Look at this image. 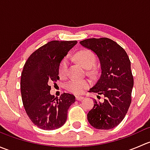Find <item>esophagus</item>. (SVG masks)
I'll return each instance as SVG.
<instances>
[{"instance_id":"1","label":"esophagus","mask_w":150,"mask_h":150,"mask_svg":"<svg viewBox=\"0 0 150 150\" xmlns=\"http://www.w3.org/2000/svg\"><path fill=\"white\" fill-rule=\"evenodd\" d=\"M75 99H76L78 101H81L83 99V96H75Z\"/></svg>"}]
</instances>
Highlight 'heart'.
Instances as JSON below:
<instances>
[{"mask_svg":"<svg viewBox=\"0 0 150 150\" xmlns=\"http://www.w3.org/2000/svg\"><path fill=\"white\" fill-rule=\"evenodd\" d=\"M75 59L79 64L85 68H91L94 65L96 58L93 53L87 49L81 50L75 55ZM68 61L64 58L59 66V74L61 77L66 76L67 72ZM90 85V81L88 80L72 79L67 83L66 88L69 92L75 94H80L87 88Z\"/></svg>","mask_w":150,"mask_h":150,"instance_id":"1","label":"heart"}]
</instances>
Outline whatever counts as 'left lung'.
I'll use <instances>...</instances> for the list:
<instances>
[{
    "label": "left lung",
    "instance_id": "obj_1",
    "mask_svg": "<svg viewBox=\"0 0 150 150\" xmlns=\"http://www.w3.org/2000/svg\"><path fill=\"white\" fill-rule=\"evenodd\" d=\"M80 43L96 54L102 69L89 92L104 95V101L94 99L88 120L96 129H112L121 122L131 105L134 77L129 57L120 45L107 38L86 39Z\"/></svg>",
    "mask_w": 150,
    "mask_h": 150
}]
</instances>
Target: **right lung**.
Masks as SVG:
<instances>
[{
  "label": "right lung",
  "instance_id": "right-lung-1",
  "mask_svg": "<svg viewBox=\"0 0 150 150\" xmlns=\"http://www.w3.org/2000/svg\"><path fill=\"white\" fill-rule=\"evenodd\" d=\"M77 40H52L35 51L25 62L21 75V93L27 115L34 125L54 130L66 122L67 112L75 97L64 93L51 95V82L59 79V66Z\"/></svg>",
  "mask_w": 150,
  "mask_h": 150
}]
</instances>
